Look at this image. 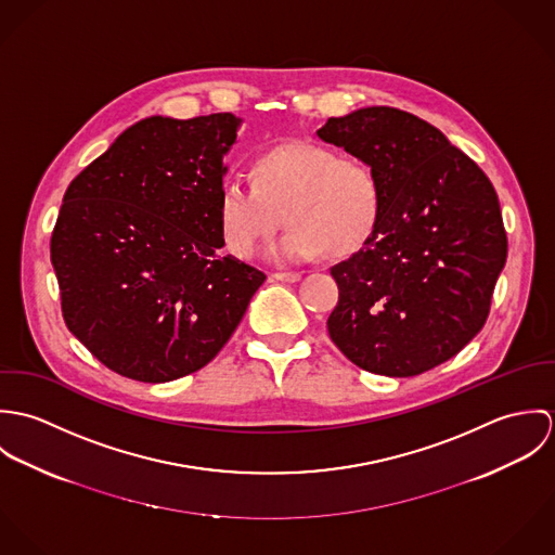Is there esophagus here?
<instances>
[{
	"instance_id": "obj_1",
	"label": "esophagus",
	"mask_w": 555,
	"mask_h": 555,
	"mask_svg": "<svg viewBox=\"0 0 555 555\" xmlns=\"http://www.w3.org/2000/svg\"><path fill=\"white\" fill-rule=\"evenodd\" d=\"M273 278L278 282H299L301 273L299 271H278V273H273Z\"/></svg>"
}]
</instances>
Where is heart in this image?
I'll list each match as a JSON object with an SVG mask.
<instances>
[{"label":"heart","instance_id":"b5f03b06","mask_svg":"<svg viewBox=\"0 0 555 555\" xmlns=\"http://www.w3.org/2000/svg\"><path fill=\"white\" fill-rule=\"evenodd\" d=\"M383 209L378 175L365 162L339 158L314 143H288L251 164V185L224 181L218 220L224 245L251 258L284 222V237L269 247L275 260L314 254L341 258L374 233Z\"/></svg>","mask_w":555,"mask_h":555}]
</instances>
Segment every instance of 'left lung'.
<instances>
[{"instance_id": "1", "label": "left lung", "mask_w": 555, "mask_h": 555, "mask_svg": "<svg viewBox=\"0 0 555 555\" xmlns=\"http://www.w3.org/2000/svg\"><path fill=\"white\" fill-rule=\"evenodd\" d=\"M317 134L372 166L383 190L374 233L331 267L333 344L391 378L449 361L482 328L506 262L491 181L438 128L391 106L331 117Z\"/></svg>"}]
</instances>
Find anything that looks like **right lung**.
<instances>
[{
  "label": "right lung",
  "instance_id": "add662e5",
  "mask_svg": "<svg viewBox=\"0 0 555 555\" xmlns=\"http://www.w3.org/2000/svg\"><path fill=\"white\" fill-rule=\"evenodd\" d=\"M241 119L154 115L73 179L51 237L70 333L108 370L168 383L231 339L264 273L222 256L224 156Z\"/></svg>",
  "mask_w": 555,
  "mask_h": 555
}]
</instances>
